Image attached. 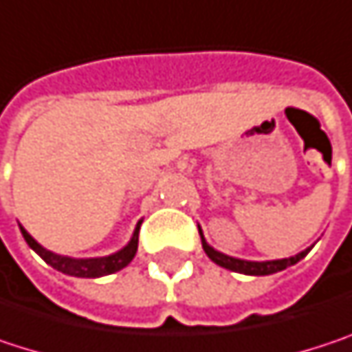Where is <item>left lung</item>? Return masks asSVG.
Instances as JSON below:
<instances>
[{"label": "left lung", "mask_w": 352, "mask_h": 352, "mask_svg": "<svg viewBox=\"0 0 352 352\" xmlns=\"http://www.w3.org/2000/svg\"><path fill=\"white\" fill-rule=\"evenodd\" d=\"M197 228H199V226H197ZM199 236H201V246H204L206 254H208L216 265H220V267H224V269H230V271H236V273H243V275H256V277H258V275H273V273H277V271H283V269L296 265L298 261H302V258L312 250V246H310V248H306V250H302V252H298V254H294V256H289V258H275V261H245V258H236V256L224 254V252L216 250L214 246L208 245L206 239H204V234H201V228H199Z\"/></svg>", "instance_id": "left-lung-1"}]
</instances>
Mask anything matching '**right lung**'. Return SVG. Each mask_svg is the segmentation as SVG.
Listing matches in <instances>:
<instances>
[{
    "label": "right lung",
    "instance_id": "add662e5",
    "mask_svg": "<svg viewBox=\"0 0 352 352\" xmlns=\"http://www.w3.org/2000/svg\"><path fill=\"white\" fill-rule=\"evenodd\" d=\"M142 220L136 224L132 239L128 241V245L122 246L120 250L107 254V256H94V258H75V256H65V254H56L48 248H44L42 245H38L34 239L28 234V230L24 226H20L24 241L28 243V246L38 252L52 269L71 275V277H87V279H96V277H104V275H111L120 269H124L126 265H130V261L134 258L136 250H138V230H140Z\"/></svg>",
    "mask_w": 352,
    "mask_h": 352
}]
</instances>
